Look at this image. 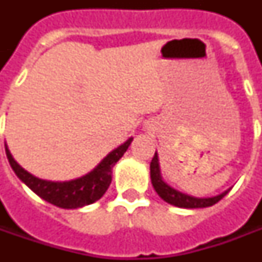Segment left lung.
I'll return each mask as SVG.
<instances>
[{
  "instance_id": "8db88e82",
  "label": "left lung",
  "mask_w": 262,
  "mask_h": 262,
  "mask_svg": "<svg viewBox=\"0 0 262 262\" xmlns=\"http://www.w3.org/2000/svg\"><path fill=\"white\" fill-rule=\"evenodd\" d=\"M151 181L152 185L155 187L156 193L166 201V203L175 205L179 208H205L212 207L216 203H219L220 200L223 199L224 195L227 194L228 190L215 197H208V199H199V197H193V195L185 194L181 191L175 190L171 186H168L167 183L164 182L159 171V160H158V154L152 158L151 162Z\"/></svg>"
}]
</instances>
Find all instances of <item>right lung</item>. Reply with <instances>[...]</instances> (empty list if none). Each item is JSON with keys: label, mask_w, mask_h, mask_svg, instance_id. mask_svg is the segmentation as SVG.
<instances>
[{"label": "right lung", "mask_w": 262, "mask_h": 262, "mask_svg": "<svg viewBox=\"0 0 262 262\" xmlns=\"http://www.w3.org/2000/svg\"><path fill=\"white\" fill-rule=\"evenodd\" d=\"M132 140L133 139H129L126 143H123L117 149L110 152L96 166V168H94L87 175H84L81 178L73 179V181H67V182H51V181L36 178L28 171H26L21 166H18L17 162L12 158L6 145L5 152L10 167L13 168L16 175L40 199L53 204L55 207L75 209V208H81L84 205H90V204L98 201L106 193L110 186L111 179H113L111 177L113 167L126 152Z\"/></svg>", "instance_id": "add662e5"}]
</instances>
